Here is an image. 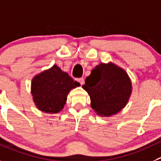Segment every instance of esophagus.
Returning <instances> with one entry per match:
<instances>
[{
    "label": "esophagus",
    "mask_w": 161,
    "mask_h": 161,
    "mask_svg": "<svg viewBox=\"0 0 161 161\" xmlns=\"http://www.w3.org/2000/svg\"><path fill=\"white\" fill-rule=\"evenodd\" d=\"M77 81L79 82V83H80L81 86H82V85H83V84H84V79H83V78H80V79H78Z\"/></svg>",
    "instance_id": "34e87169"
}]
</instances>
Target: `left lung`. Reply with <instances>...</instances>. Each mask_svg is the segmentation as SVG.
<instances>
[{
	"mask_svg": "<svg viewBox=\"0 0 161 161\" xmlns=\"http://www.w3.org/2000/svg\"><path fill=\"white\" fill-rule=\"evenodd\" d=\"M82 88L89 94L94 112L106 118L125 108L133 90L127 72L112 62L96 66L86 77Z\"/></svg>",
	"mask_w": 161,
	"mask_h": 161,
	"instance_id": "1",
	"label": "left lung"
}]
</instances>
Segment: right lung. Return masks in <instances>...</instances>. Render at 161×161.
<instances>
[{
  "label": "right lung",
  "mask_w": 161,
  "mask_h": 161,
  "mask_svg": "<svg viewBox=\"0 0 161 161\" xmlns=\"http://www.w3.org/2000/svg\"><path fill=\"white\" fill-rule=\"evenodd\" d=\"M79 86L55 64L32 78L31 94L39 110L53 114L64 109L69 92Z\"/></svg>",
  "instance_id": "obj_1"
}]
</instances>
